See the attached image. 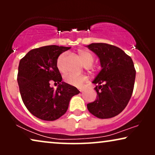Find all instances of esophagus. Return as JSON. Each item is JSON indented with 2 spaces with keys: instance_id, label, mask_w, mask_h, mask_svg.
Listing matches in <instances>:
<instances>
[{
  "instance_id": "obj_1",
  "label": "esophagus",
  "mask_w": 155,
  "mask_h": 155,
  "mask_svg": "<svg viewBox=\"0 0 155 155\" xmlns=\"http://www.w3.org/2000/svg\"><path fill=\"white\" fill-rule=\"evenodd\" d=\"M79 90H80V92H83V90H82V89H80Z\"/></svg>"
}]
</instances>
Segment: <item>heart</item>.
I'll list each match as a JSON object with an SVG mask.
<instances>
[{
	"mask_svg": "<svg viewBox=\"0 0 155 155\" xmlns=\"http://www.w3.org/2000/svg\"><path fill=\"white\" fill-rule=\"evenodd\" d=\"M78 54H79L80 56L81 57L82 62H83L84 65L85 66H91L92 63H94V57L90 51L87 50L81 49L78 51ZM66 56L65 54H62L58 57L56 61V67L58 70L61 73H63L65 71L64 66H63V62ZM65 81L67 82L68 84H71L73 86L75 87H81L82 84L87 81V78L84 75H75V74H68L65 76L64 78Z\"/></svg>",
	"mask_w": 155,
	"mask_h": 155,
	"instance_id": "obj_1",
	"label": "heart"
}]
</instances>
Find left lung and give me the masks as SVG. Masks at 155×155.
<instances>
[{
	"instance_id": "1",
	"label": "left lung",
	"mask_w": 155,
	"mask_h": 155,
	"mask_svg": "<svg viewBox=\"0 0 155 155\" xmlns=\"http://www.w3.org/2000/svg\"><path fill=\"white\" fill-rule=\"evenodd\" d=\"M87 47L98 56L101 68L92 81L97 98L87 107L97 118L114 117L132 96L136 73L133 60L120 48L108 44L92 43Z\"/></svg>"
}]
</instances>
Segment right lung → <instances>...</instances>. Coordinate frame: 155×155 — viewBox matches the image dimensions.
<instances>
[{
    "label": "right lung",
    "mask_w": 155,
    "mask_h": 155,
    "mask_svg": "<svg viewBox=\"0 0 155 155\" xmlns=\"http://www.w3.org/2000/svg\"><path fill=\"white\" fill-rule=\"evenodd\" d=\"M71 47L51 45L35 48L19 63L18 82L21 97L28 111L44 120H55L67 111L71 99L79 94L75 87L62 82L56 61ZM53 80L56 90L50 87Z\"/></svg>",
    "instance_id": "add662e5"
}]
</instances>
